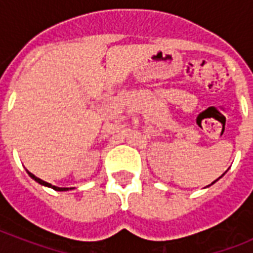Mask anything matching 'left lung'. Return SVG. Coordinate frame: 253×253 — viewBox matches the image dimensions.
I'll use <instances>...</instances> for the list:
<instances>
[{
	"instance_id": "1",
	"label": "left lung",
	"mask_w": 253,
	"mask_h": 253,
	"mask_svg": "<svg viewBox=\"0 0 253 253\" xmlns=\"http://www.w3.org/2000/svg\"><path fill=\"white\" fill-rule=\"evenodd\" d=\"M214 182H215V181H214ZM214 182H212V184H214Z\"/></svg>"
}]
</instances>
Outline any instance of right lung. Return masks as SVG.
<instances>
[{
    "mask_svg": "<svg viewBox=\"0 0 253 253\" xmlns=\"http://www.w3.org/2000/svg\"><path fill=\"white\" fill-rule=\"evenodd\" d=\"M27 173H29L30 177H31V178H34V180L37 181V182H39V184L44 185V186H48V188H52V189H55V190H59V192H63V190H68V188H57V186H53V185L48 184V182H45V181L41 180V178H38L37 176H34L33 173H30L29 170H27Z\"/></svg>",
    "mask_w": 253,
    "mask_h": 253,
    "instance_id": "right-lung-1",
    "label": "right lung"
}]
</instances>
